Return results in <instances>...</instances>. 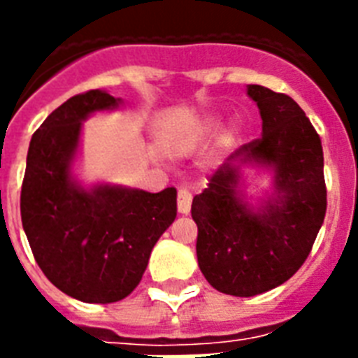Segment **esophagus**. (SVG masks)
Instances as JSON below:
<instances>
[{"mask_svg": "<svg viewBox=\"0 0 358 358\" xmlns=\"http://www.w3.org/2000/svg\"><path fill=\"white\" fill-rule=\"evenodd\" d=\"M191 201H193V196L187 189H178V212L187 215L191 212Z\"/></svg>", "mask_w": 358, "mask_h": 358, "instance_id": "esophagus-1", "label": "esophagus"}]
</instances>
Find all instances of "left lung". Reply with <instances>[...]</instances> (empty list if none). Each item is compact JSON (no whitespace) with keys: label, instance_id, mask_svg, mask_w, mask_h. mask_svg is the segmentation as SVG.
Listing matches in <instances>:
<instances>
[{"label":"left lung","instance_id":"8db88e82","mask_svg":"<svg viewBox=\"0 0 358 358\" xmlns=\"http://www.w3.org/2000/svg\"><path fill=\"white\" fill-rule=\"evenodd\" d=\"M262 117V137L215 171L191 204L199 227V267L213 288L252 297L284 284L305 264L327 210L323 148L294 98L247 85ZM255 164L273 174L272 191L250 205L241 173Z\"/></svg>","mask_w":358,"mask_h":358}]
</instances>
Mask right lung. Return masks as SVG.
I'll return each instance as SVG.
<instances>
[{"label": "right lung", "mask_w": 358, "mask_h": 358, "mask_svg": "<svg viewBox=\"0 0 358 358\" xmlns=\"http://www.w3.org/2000/svg\"><path fill=\"white\" fill-rule=\"evenodd\" d=\"M119 106L120 98L100 89L76 94L42 122L27 150L20 196L25 236L48 280L83 303L128 297L176 217L174 187H85L72 173L83 120Z\"/></svg>", "instance_id": "add662e5"}]
</instances>
